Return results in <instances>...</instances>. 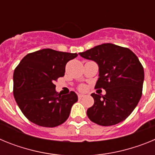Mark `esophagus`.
Wrapping results in <instances>:
<instances>
[{"instance_id": "1", "label": "esophagus", "mask_w": 155, "mask_h": 155, "mask_svg": "<svg viewBox=\"0 0 155 155\" xmlns=\"http://www.w3.org/2000/svg\"><path fill=\"white\" fill-rule=\"evenodd\" d=\"M84 97V94H78V99H81Z\"/></svg>"}]
</instances>
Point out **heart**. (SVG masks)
Listing matches in <instances>:
<instances>
[{
  "label": "heart",
  "mask_w": 155,
  "mask_h": 155,
  "mask_svg": "<svg viewBox=\"0 0 155 155\" xmlns=\"http://www.w3.org/2000/svg\"><path fill=\"white\" fill-rule=\"evenodd\" d=\"M81 90H84V89H85V87H84V86H82V87H81Z\"/></svg>",
  "instance_id": "b5f03b06"
}]
</instances>
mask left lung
<instances>
[{
	"label": "left lung",
	"mask_w": 155,
	"mask_h": 155,
	"mask_svg": "<svg viewBox=\"0 0 155 155\" xmlns=\"http://www.w3.org/2000/svg\"><path fill=\"white\" fill-rule=\"evenodd\" d=\"M79 54L98 64L99 78L95 88L106 91L105 94H91L94 102L87 109V117L104 127L125 120L142 95L144 72L139 59L128 48L112 43L98 45Z\"/></svg>",
	"instance_id": "obj_1"
}]
</instances>
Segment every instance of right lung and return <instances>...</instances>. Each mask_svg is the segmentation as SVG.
<instances>
[{
	"label": "right lung",
	"mask_w": 155,
	"mask_h": 155,
	"mask_svg": "<svg viewBox=\"0 0 155 155\" xmlns=\"http://www.w3.org/2000/svg\"><path fill=\"white\" fill-rule=\"evenodd\" d=\"M77 57V53L43 49L27 54L16 67L14 97L31 123L55 127L68 120L78 95L74 91L61 95L56 91L54 82L64 76L67 63Z\"/></svg>",
	"instance_id": "right-lung-1"
}]
</instances>
